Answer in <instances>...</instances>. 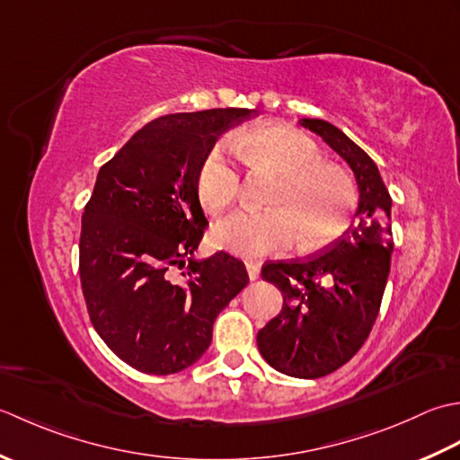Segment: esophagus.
<instances>
[{"label":"esophagus","mask_w":460,"mask_h":460,"mask_svg":"<svg viewBox=\"0 0 460 460\" xmlns=\"http://www.w3.org/2000/svg\"><path fill=\"white\" fill-rule=\"evenodd\" d=\"M246 270H248V278L252 279V282L260 278V266L256 264V261H246Z\"/></svg>","instance_id":"1"}]
</instances>
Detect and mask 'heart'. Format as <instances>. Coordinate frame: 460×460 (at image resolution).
<instances>
[{"label":"heart","mask_w":460,"mask_h":460,"mask_svg":"<svg viewBox=\"0 0 460 460\" xmlns=\"http://www.w3.org/2000/svg\"><path fill=\"white\" fill-rule=\"evenodd\" d=\"M248 166L278 172L268 210H238L212 228V243L242 258H261L302 238L314 250L340 238L353 218L358 194L341 166L320 161L312 138L289 127L268 125L232 138ZM202 208L218 214L236 200L240 171L226 145H214L196 172Z\"/></svg>","instance_id":"b5f03b06"}]
</instances>
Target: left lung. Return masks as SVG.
<instances>
[{
    "label": "left lung",
    "instance_id": "left-lung-1",
    "mask_svg": "<svg viewBox=\"0 0 460 460\" xmlns=\"http://www.w3.org/2000/svg\"><path fill=\"white\" fill-rule=\"evenodd\" d=\"M299 125L349 164L359 190L351 226L322 254L261 268L284 305L258 332V349L289 377L317 379L348 363L371 333L391 270L393 200L371 156L322 119Z\"/></svg>",
    "mask_w": 460,
    "mask_h": 460
}]
</instances>
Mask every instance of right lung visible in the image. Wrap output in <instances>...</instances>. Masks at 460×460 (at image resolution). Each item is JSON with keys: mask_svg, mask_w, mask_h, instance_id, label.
<instances>
[{"mask_svg": "<svg viewBox=\"0 0 460 460\" xmlns=\"http://www.w3.org/2000/svg\"><path fill=\"white\" fill-rule=\"evenodd\" d=\"M254 109L174 112L145 125L101 166L81 220L87 312L117 358L171 375L210 348L217 315L248 286L226 252L196 260L206 220L196 172L217 138ZM186 267L182 279L171 267Z\"/></svg>", "mask_w": 460, "mask_h": 460, "instance_id": "obj_1", "label": "right lung"}]
</instances>
